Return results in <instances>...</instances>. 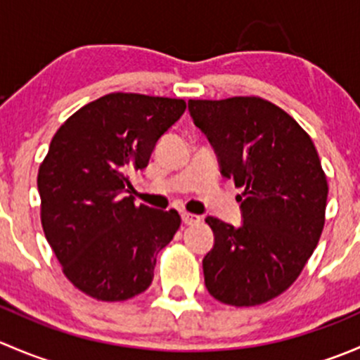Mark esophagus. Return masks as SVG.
<instances>
[{"label":"esophagus","mask_w":360,"mask_h":360,"mask_svg":"<svg viewBox=\"0 0 360 360\" xmlns=\"http://www.w3.org/2000/svg\"><path fill=\"white\" fill-rule=\"evenodd\" d=\"M181 217H183V223L184 224H197V223H200V216H197V214L183 212V214H181Z\"/></svg>","instance_id":"obj_1"}]
</instances>
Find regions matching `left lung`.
<instances>
[{"label":"left lung","instance_id":"left-lung-1","mask_svg":"<svg viewBox=\"0 0 360 360\" xmlns=\"http://www.w3.org/2000/svg\"><path fill=\"white\" fill-rule=\"evenodd\" d=\"M193 122L244 188L240 226L207 216L214 248L203 257L210 296L256 307L288 291L324 230L328 179L314 141L282 108L256 96L188 101Z\"/></svg>","mask_w":360,"mask_h":360}]
</instances>
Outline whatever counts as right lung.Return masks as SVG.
Here are the masks:
<instances>
[{"instance_id":"right-lung-1","label":"right lung","mask_w":360,"mask_h":360,"mask_svg":"<svg viewBox=\"0 0 360 360\" xmlns=\"http://www.w3.org/2000/svg\"><path fill=\"white\" fill-rule=\"evenodd\" d=\"M186 103L115 92L71 115L38 170L41 226L68 281L99 301H125L153 281L177 210L136 205L123 191Z\"/></svg>"}]
</instances>
